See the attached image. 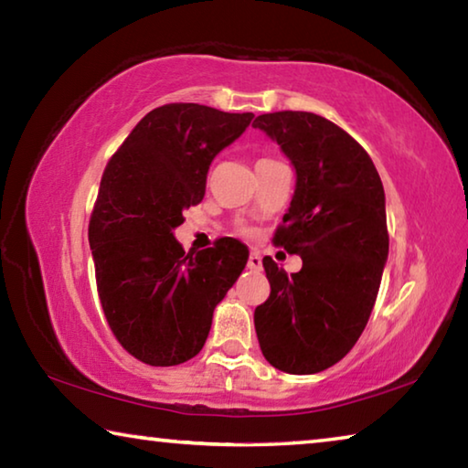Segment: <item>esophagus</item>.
I'll use <instances>...</instances> for the list:
<instances>
[{"instance_id":"34e87169","label":"esophagus","mask_w":468,"mask_h":468,"mask_svg":"<svg viewBox=\"0 0 468 468\" xmlns=\"http://www.w3.org/2000/svg\"><path fill=\"white\" fill-rule=\"evenodd\" d=\"M248 268L250 271H262V258H260V253L256 250H251V253H250Z\"/></svg>"}]
</instances>
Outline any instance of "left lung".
Instances as JSON below:
<instances>
[{
    "label": "left lung",
    "mask_w": 468,
    "mask_h": 468,
    "mask_svg": "<svg viewBox=\"0 0 468 468\" xmlns=\"http://www.w3.org/2000/svg\"><path fill=\"white\" fill-rule=\"evenodd\" d=\"M297 173L295 196L274 245L303 266L287 274L264 258L271 297L253 312L260 348L287 374H318L357 343L374 310L388 260L386 197L357 140L307 111L258 115Z\"/></svg>",
    "instance_id": "obj_1"
}]
</instances>
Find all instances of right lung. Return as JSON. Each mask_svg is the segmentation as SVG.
<instances>
[{
  "instance_id": "obj_1",
  "label": "right lung",
  "mask_w": 468,
  "mask_h": 468,
  "mask_svg": "<svg viewBox=\"0 0 468 468\" xmlns=\"http://www.w3.org/2000/svg\"><path fill=\"white\" fill-rule=\"evenodd\" d=\"M251 120L169 102L142 117L102 171L89 223L99 299L111 332L146 366H179L202 351L215 307L248 262L233 237L186 253L173 229L202 202L212 158Z\"/></svg>"
}]
</instances>
